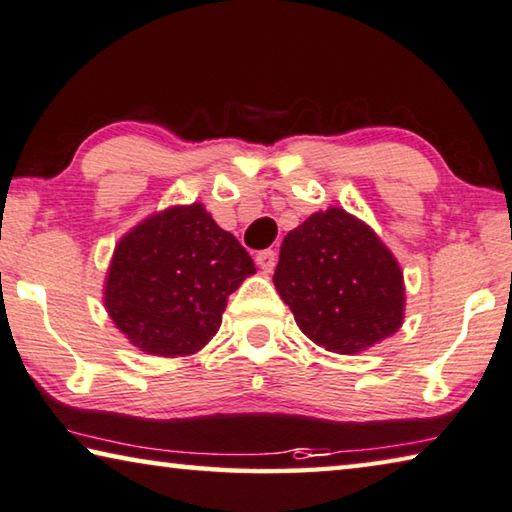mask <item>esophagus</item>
<instances>
[{
    "label": "esophagus",
    "instance_id": "esophagus-1",
    "mask_svg": "<svg viewBox=\"0 0 512 512\" xmlns=\"http://www.w3.org/2000/svg\"><path fill=\"white\" fill-rule=\"evenodd\" d=\"M255 262L264 273H271L275 269V253L273 250H259Z\"/></svg>",
    "mask_w": 512,
    "mask_h": 512
}]
</instances>
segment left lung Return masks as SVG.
Listing matches in <instances>:
<instances>
[{
    "label": "left lung",
    "mask_w": 512,
    "mask_h": 512,
    "mask_svg": "<svg viewBox=\"0 0 512 512\" xmlns=\"http://www.w3.org/2000/svg\"><path fill=\"white\" fill-rule=\"evenodd\" d=\"M273 285L298 328L332 353H362L403 326L399 262L367 223L342 207L316 212L287 234Z\"/></svg>",
    "instance_id": "1"
}]
</instances>
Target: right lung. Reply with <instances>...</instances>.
<instances>
[{
	"instance_id": "obj_1",
	"label": "right lung",
	"mask_w": 512,
	"mask_h": 512,
	"mask_svg": "<svg viewBox=\"0 0 512 512\" xmlns=\"http://www.w3.org/2000/svg\"><path fill=\"white\" fill-rule=\"evenodd\" d=\"M253 273L246 248L202 202L175 205L143 218L116 243L104 307L139 351L182 358L209 344L227 296Z\"/></svg>"
}]
</instances>
